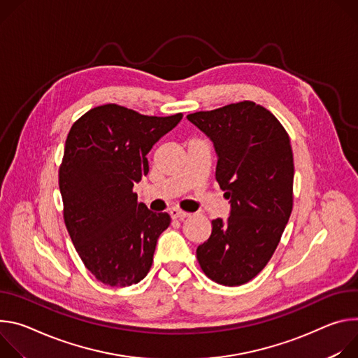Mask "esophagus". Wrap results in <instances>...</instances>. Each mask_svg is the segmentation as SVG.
<instances>
[{
    "instance_id": "34e87169",
    "label": "esophagus",
    "mask_w": 358,
    "mask_h": 358,
    "mask_svg": "<svg viewBox=\"0 0 358 358\" xmlns=\"http://www.w3.org/2000/svg\"><path fill=\"white\" fill-rule=\"evenodd\" d=\"M171 216L173 217V219H178V220H183L185 217H187L189 216V213H186V212H182L180 209H176V208H173V209H171Z\"/></svg>"
}]
</instances>
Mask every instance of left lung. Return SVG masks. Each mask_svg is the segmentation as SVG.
<instances>
[{"instance_id":"obj_1","label":"left lung","mask_w":358,"mask_h":358,"mask_svg":"<svg viewBox=\"0 0 358 358\" xmlns=\"http://www.w3.org/2000/svg\"><path fill=\"white\" fill-rule=\"evenodd\" d=\"M186 117L213 142L216 180L230 203L226 220H212L197 260L213 282L245 285L273 256L293 209L289 135L271 112L250 101Z\"/></svg>"}]
</instances>
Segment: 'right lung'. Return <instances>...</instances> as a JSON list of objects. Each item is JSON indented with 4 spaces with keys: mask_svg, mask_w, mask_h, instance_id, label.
<instances>
[{
    "mask_svg": "<svg viewBox=\"0 0 358 358\" xmlns=\"http://www.w3.org/2000/svg\"><path fill=\"white\" fill-rule=\"evenodd\" d=\"M182 117L108 103L88 110L68 134L59 168L65 226L79 257L106 286L136 285L152 266L171 217L139 203L132 187L149 172L152 146Z\"/></svg>",
    "mask_w": 358,
    "mask_h": 358,
    "instance_id": "right-lung-1",
    "label": "right lung"
}]
</instances>
